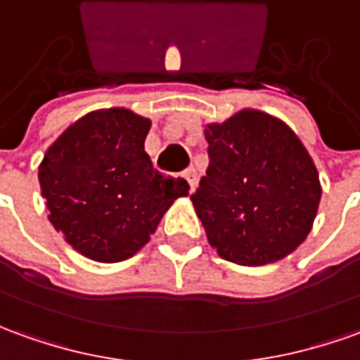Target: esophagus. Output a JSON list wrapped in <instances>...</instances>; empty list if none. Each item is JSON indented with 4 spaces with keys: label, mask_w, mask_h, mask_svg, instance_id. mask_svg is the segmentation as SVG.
I'll list each match as a JSON object with an SVG mask.
<instances>
[{
    "label": "esophagus",
    "mask_w": 360,
    "mask_h": 360,
    "mask_svg": "<svg viewBox=\"0 0 360 360\" xmlns=\"http://www.w3.org/2000/svg\"><path fill=\"white\" fill-rule=\"evenodd\" d=\"M188 180V184H190V192H194L195 190V184H198V174H195L194 168H188L184 170V174H182Z\"/></svg>",
    "instance_id": "34e87169"
}]
</instances>
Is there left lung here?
<instances>
[{
	"label": "left lung",
	"instance_id": "1",
	"mask_svg": "<svg viewBox=\"0 0 360 360\" xmlns=\"http://www.w3.org/2000/svg\"><path fill=\"white\" fill-rule=\"evenodd\" d=\"M204 135L210 168L190 200L217 255L260 266L296 251L321 200L316 162L298 135L251 108L207 123Z\"/></svg>",
	"mask_w": 360,
	"mask_h": 360
}]
</instances>
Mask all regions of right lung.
Returning <instances> with one entry per match:
<instances>
[{
    "instance_id": "1",
    "label": "right lung",
    "mask_w": 360,
    "mask_h": 360,
    "mask_svg": "<svg viewBox=\"0 0 360 360\" xmlns=\"http://www.w3.org/2000/svg\"><path fill=\"white\" fill-rule=\"evenodd\" d=\"M150 119L127 108L86 113L46 148L39 165L49 221L96 262L137 255L178 198L184 178L158 174L145 153Z\"/></svg>"
}]
</instances>
